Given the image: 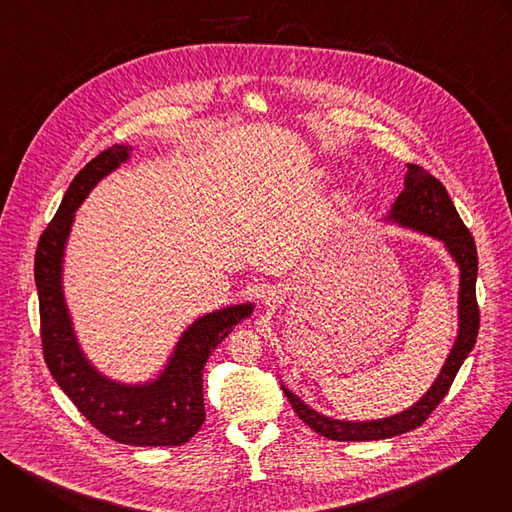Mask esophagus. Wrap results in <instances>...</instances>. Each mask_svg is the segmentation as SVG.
I'll list each match as a JSON object with an SVG mask.
<instances>
[{
  "mask_svg": "<svg viewBox=\"0 0 512 512\" xmlns=\"http://www.w3.org/2000/svg\"><path fill=\"white\" fill-rule=\"evenodd\" d=\"M281 300H283L281 291H279V289H275V287L267 289V291H265V296H263V304H265L267 308H275L277 304H281Z\"/></svg>",
  "mask_w": 512,
  "mask_h": 512,
  "instance_id": "34e87169",
  "label": "esophagus"
}]
</instances>
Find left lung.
<instances>
[{
  "label": "left lung",
  "mask_w": 512,
  "mask_h": 512,
  "mask_svg": "<svg viewBox=\"0 0 512 512\" xmlns=\"http://www.w3.org/2000/svg\"><path fill=\"white\" fill-rule=\"evenodd\" d=\"M389 221L419 231L423 235H429L437 241H442L456 261L460 269V291H458V336L454 342V348L450 350L444 367L433 381V385L427 389V393L407 407L405 411L373 419V421H344V419H332L316 409L308 407L298 395L291 393L289 389H283L285 397L289 399L291 407L298 413V417L310 425L320 435L328 437L334 442H373V440H387V437L401 435L405 431H411L419 427L431 411L442 403V399L448 395L460 367L468 358L470 350L476 344L478 326H480V312L476 302V275H478V253L474 239L462 218L452 204L444 184L433 178L427 170L415 164H407L405 174V188L397 196V200L391 206Z\"/></svg>",
  "instance_id": "obj_1"
}]
</instances>
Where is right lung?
Returning <instances> with one entry per match:
<instances>
[{
	"mask_svg": "<svg viewBox=\"0 0 512 512\" xmlns=\"http://www.w3.org/2000/svg\"><path fill=\"white\" fill-rule=\"evenodd\" d=\"M131 145L115 143L70 182L56 216L36 249L34 279L40 334L50 375L77 409L113 442L127 446H182L204 423L202 369L210 352L251 316L253 304L229 306L194 320L180 336L158 379L117 383L99 373L72 330L62 291V261L75 212L99 180L129 160Z\"/></svg>",
	"mask_w": 512,
	"mask_h": 512,
	"instance_id": "obj_1",
	"label": "right lung"
}]
</instances>
